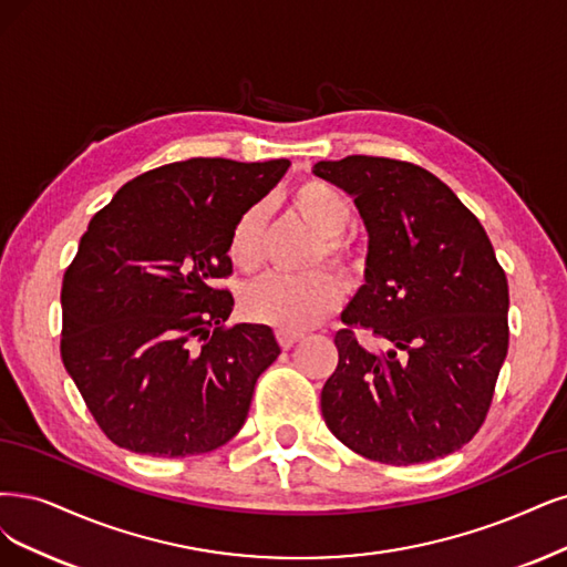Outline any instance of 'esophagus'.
Masks as SVG:
<instances>
[{
	"label": "esophagus",
	"instance_id": "1",
	"mask_svg": "<svg viewBox=\"0 0 567 567\" xmlns=\"http://www.w3.org/2000/svg\"><path fill=\"white\" fill-rule=\"evenodd\" d=\"M276 337H278V343H280V348H282V350H289L291 346H295V343L301 339V333H297V331H285V329H278V331H276Z\"/></svg>",
	"mask_w": 567,
	"mask_h": 567
}]
</instances>
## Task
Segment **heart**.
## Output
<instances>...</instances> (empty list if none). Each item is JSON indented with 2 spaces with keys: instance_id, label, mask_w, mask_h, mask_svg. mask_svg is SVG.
<instances>
[{
  "instance_id": "obj_1",
  "label": "heart",
  "mask_w": 567,
  "mask_h": 567,
  "mask_svg": "<svg viewBox=\"0 0 567 567\" xmlns=\"http://www.w3.org/2000/svg\"><path fill=\"white\" fill-rule=\"evenodd\" d=\"M291 205L306 224L320 236L318 259L324 257L346 278H354L362 268V255L350 240L343 238L352 224V203L339 186L324 179L301 182ZM268 209L257 203L247 207L236 219L228 236V257L240 270H255L264 259ZM341 287L327 272L312 276H282L272 272L243 291V312L255 322L278 327L285 331H303L318 324L337 308Z\"/></svg>"
}]
</instances>
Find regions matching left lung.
<instances>
[{"instance_id": "1", "label": "left lung", "mask_w": 567, "mask_h": 567, "mask_svg": "<svg viewBox=\"0 0 567 567\" xmlns=\"http://www.w3.org/2000/svg\"><path fill=\"white\" fill-rule=\"evenodd\" d=\"M369 234L364 285L343 310L322 415L350 451L417 465L463 449L484 425L509 348V285L484 226L425 167L381 156L320 161ZM371 328L390 346L353 337Z\"/></svg>"}]
</instances>
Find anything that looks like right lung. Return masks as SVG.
<instances>
[{"label": "right lung", "instance_id": "add662e5", "mask_svg": "<svg viewBox=\"0 0 567 567\" xmlns=\"http://www.w3.org/2000/svg\"><path fill=\"white\" fill-rule=\"evenodd\" d=\"M289 161L188 158L123 184L91 219L62 278L60 354L121 449L200 455L245 425L280 346L266 324L224 327L228 236Z\"/></svg>", "mask_w": 567, "mask_h": 567}]
</instances>
